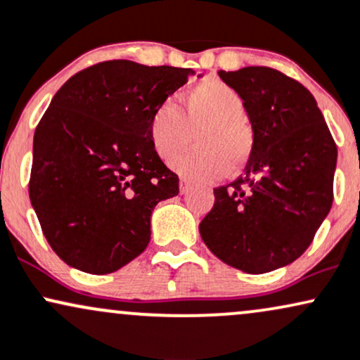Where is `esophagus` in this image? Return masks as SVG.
I'll use <instances>...</instances> for the list:
<instances>
[{"instance_id":"esophagus-1","label":"esophagus","mask_w":360,"mask_h":360,"mask_svg":"<svg viewBox=\"0 0 360 360\" xmlns=\"http://www.w3.org/2000/svg\"><path fill=\"white\" fill-rule=\"evenodd\" d=\"M188 190H190V184H188L187 180L181 179V180H180V193H187Z\"/></svg>"}]
</instances>
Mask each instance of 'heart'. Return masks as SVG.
Here are the masks:
<instances>
[{
	"mask_svg": "<svg viewBox=\"0 0 360 360\" xmlns=\"http://www.w3.org/2000/svg\"><path fill=\"white\" fill-rule=\"evenodd\" d=\"M243 97L219 79L188 89L184 111L165 99L150 117V139L155 153L170 162L184 151L195 133V148L173 162V170L195 181H214L229 170H239L252 150V133Z\"/></svg>",
	"mask_w": 360,
	"mask_h": 360,
	"instance_id": "obj_1",
	"label": "heart"
}]
</instances>
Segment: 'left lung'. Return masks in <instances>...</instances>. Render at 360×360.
I'll return each instance as SVG.
<instances>
[{
	"instance_id": "left-lung-1",
	"label": "left lung",
	"mask_w": 360,
	"mask_h": 360,
	"mask_svg": "<svg viewBox=\"0 0 360 360\" xmlns=\"http://www.w3.org/2000/svg\"><path fill=\"white\" fill-rule=\"evenodd\" d=\"M219 77L243 97L252 150L244 175L214 188L215 204L198 231L226 264L268 273L298 259L330 212L337 146L298 80L269 67Z\"/></svg>"
}]
</instances>
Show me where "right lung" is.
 <instances>
[{"instance_id":"obj_1","label":"right lung","mask_w":360,"mask_h":360,"mask_svg":"<svg viewBox=\"0 0 360 360\" xmlns=\"http://www.w3.org/2000/svg\"><path fill=\"white\" fill-rule=\"evenodd\" d=\"M193 75L111 60L72 75L53 96L33 136L30 200L72 268L108 274L146 249L156 204L179 195V176L151 146L150 117Z\"/></svg>"}]
</instances>
